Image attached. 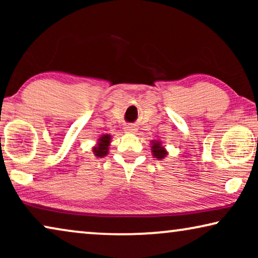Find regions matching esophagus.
I'll use <instances>...</instances> for the list:
<instances>
[{
	"label": "esophagus",
	"mask_w": 258,
	"mask_h": 258,
	"mask_svg": "<svg viewBox=\"0 0 258 258\" xmlns=\"http://www.w3.org/2000/svg\"><path fill=\"white\" fill-rule=\"evenodd\" d=\"M125 130H126V132H129V133H134V132H135L136 129L134 128V126H126Z\"/></svg>",
	"instance_id": "obj_1"
}]
</instances>
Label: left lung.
<instances>
[{
	"label": "left lung",
	"instance_id": "left-lung-1",
	"mask_svg": "<svg viewBox=\"0 0 258 258\" xmlns=\"http://www.w3.org/2000/svg\"><path fill=\"white\" fill-rule=\"evenodd\" d=\"M151 149H153V154L156 158H163L165 157V155H167V151L164 150V148L162 147V144L160 142H154Z\"/></svg>",
	"mask_w": 258,
	"mask_h": 258
}]
</instances>
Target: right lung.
<instances>
[{
    "mask_svg": "<svg viewBox=\"0 0 258 258\" xmlns=\"http://www.w3.org/2000/svg\"><path fill=\"white\" fill-rule=\"evenodd\" d=\"M109 143H110V136L104 135L102 136L100 140H98L97 147L94 148V153L97 157H103L108 153V147Z\"/></svg>",
    "mask_w": 258,
    "mask_h": 258,
    "instance_id": "right-lung-1",
    "label": "right lung"
}]
</instances>
